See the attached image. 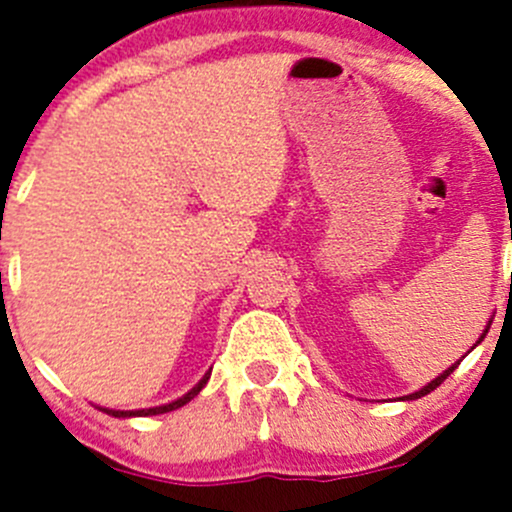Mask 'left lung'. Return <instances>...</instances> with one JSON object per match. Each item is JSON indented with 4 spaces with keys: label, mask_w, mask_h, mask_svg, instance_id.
I'll list each match as a JSON object with an SVG mask.
<instances>
[{
    "label": "left lung",
    "mask_w": 512,
    "mask_h": 512,
    "mask_svg": "<svg viewBox=\"0 0 512 512\" xmlns=\"http://www.w3.org/2000/svg\"><path fill=\"white\" fill-rule=\"evenodd\" d=\"M490 324H493V319H488V324H485L483 334H480V337H478V342H476V344H473V347H471V349H476V347H478V344H480V342H483V339H485V334H488V329H490ZM471 349H468V352H471ZM458 364H461V359H458V361H456V364H451V366H448V369H446V371H443V374H438V376H436V379H433V381H428V384H426V386H423V389H418V391H414V394H409V396H401V401H414V399H421V396L431 394V391H433V389H436V386H441V384H443V379H448V376H451V371H453V369H456V366H458Z\"/></svg>",
    "instance_id": "1"
}]
</instances>
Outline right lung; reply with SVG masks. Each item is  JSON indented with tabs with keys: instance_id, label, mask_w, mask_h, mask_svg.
<instances>
[{
	"instance_id": "add662e5",
	"label": "right lung",
	"mask_w": 512,
	"mask_h": 512,
	"mask_svg": "<svg viewBox=\"0 0 512 512\" xmlns=\"http://www.w3.org/2000/svg\"><path fill=\"white\" fill-rule=\"evenodd\" d=\"M208 379H210V371H205V376H203V379H200L198 384H195L193 389L188 391V394H183V396H180V399L170 401V404H163V406H151V409H136V411L103 409V406H96V409H98V411H103V414H108V416H116V418H136V416H158V414H168V411H175V409H180V406H185V404H188L190 399H195V396H198L200 391H203V386L208 384Z\"/></svg>"
}]
</instances>
